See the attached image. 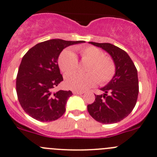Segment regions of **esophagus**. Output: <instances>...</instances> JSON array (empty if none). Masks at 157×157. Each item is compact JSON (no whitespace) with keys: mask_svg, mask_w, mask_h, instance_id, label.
<instances>
[{"mask_svg":"<svg viewBox=\"0 0 157 157\" xmlns=\"http://www.w3.org/2000/svg\"><path fill=\"white\" fill-rule=\"evenodd\" d=\"M72 93H73L74 94H82L84 93V91H72Z\"/></svg>","mask_w":157,"mask_h":157,"instance_id":"1","label":"esophagus"}]
</instances>
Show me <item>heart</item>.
<instances>
[{
    "label": "heart",
    "instance_id": "obj_1",
    "mask_svg": "<svg viewBox=\"0 0 157 157\" xmlns=\"http://www.w3.org/2000/svg\"><path fill=\"white\" fill-rule=\"evenodd\" d=\"M83 60L89 61L86 74L71 73L66 75L65 85L67 88L76 91H83L96 84H105L109 82L115 73V65L112 59L105 56L101 49L93 46H83L78 49ZM59 69L65 74L75 71L78 66V58L70 49H66L58 59Z\"/></svg>",
    "mask_w": 157,
    "mask_h": 157
}]
</instances>
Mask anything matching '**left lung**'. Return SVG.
<instances>
[{
	"instance_id": "8db88e82",
	"label": "left lung",
	"mask_w": 157,
	"mask_h": 157,
	"mask_svg": "<svg viewBox=\"0 0 157 157\" xmlns=\"http://www.w3.org/2000/svg\"><path fill=\"white\" fill-rule=\"evenodd\" d=\"M88 43L109 53L115 65V74L101 88L103 94H94L95 101L88 105V111L100 123H117L128 117L136 105L139 93L137 70L123 49L108 43Z\"/></svg>"
}]
</instances>
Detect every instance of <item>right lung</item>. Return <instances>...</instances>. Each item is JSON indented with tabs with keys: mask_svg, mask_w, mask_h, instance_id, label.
Instances as JSON below:
<instances>
[{
	"mask_svg": "<svg viewBox=\"0 0 157 157\" xmlns=\"http://www.w3.org/2000/svg\"><path fill=\"white\" fill-rule=\"evenodd\" d=\"M85 41L52 39L29 49L24 56L17 75L16 91L24 111L42 122L56 121L64 114L71 91L52 90L62 81L58 58L63 49Z\"/></svg>",
	"mask_w": 157,
	"mask_h": 157,
	"instance_id": "add662e5",
	"label": "right lung"
}]
</instances>
